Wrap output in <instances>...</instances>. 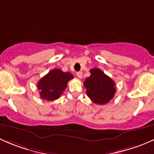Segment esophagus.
I'll use <instances>...</instances> for the list:
<instances>
[{"instance_id": "esophagus-1", "label": "esophagus", "mask_w": 154, "mask_h": 154, "mask_svg": "<svg viewBox=\"0 0 154 154\" xmlns=\"http://www.w3.org/2000/svg\"><path fill=\"white\" fill-rule=\"evenodd\" d=\"M77 77H78L79 79H81L82 77V73L81 72H77Z\"/></svg>"}]
</instances>
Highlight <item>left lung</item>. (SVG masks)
I'll return each mask as SVG.
<instances>
[{"mask_svg":"<svg viewBox=\"0 0 154 154\" xmlns=\"http://www.w3.org/2000/svg\"><path fill=\"white\" fill-rule=\"evenodd\" d=\"M90 72V77L83 82L88 97L98 105L109 103L115 94V82L100 69H92Z\"/></svg>","mask_w":154,"mask_h":154,"instance_id":"8db88e82","label":"left lung"}]
</instances>
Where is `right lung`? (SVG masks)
Instances as JSON below:
<instances>
[{
	"label": "right lung",
	"mask_w": 154,
	"mask_h": 154,
	"mask_svg": "<svg viewBox=\"0 0 154 154\" xmlns=\"http://www.w3.org/2000/svg\"><path fill=\"white\" fill-rule=\"evenodd\" d=\"M74 78L69 72H63L60 69H53L38 82L40 97L48 101H53L60 97L67 87L68 82Z\"/></svg>",
	"instance_id": "obj_1"
}]
</instances>
